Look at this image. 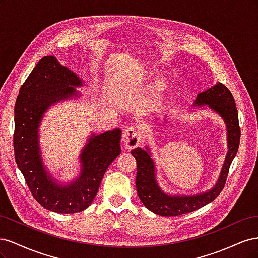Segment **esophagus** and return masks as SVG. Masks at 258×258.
Instances as JSON below:
<instances>
[{
  "instance_id": "esophagus-1",
  "label": "esophagus",
  "mask_w": 258,
  "mask_h": 258,
  "mask_svg": "<svg viewBox=\"0 0 258 258\" xmlns=\"http://www.w3.org/2000/svg\"><path fill=\"white\" fill-rule=\"evenodd\" d=\"M140 134L134 127H129L122 131V142L128 148H134L140 144Z\"/></svg>"
}]
</instances>
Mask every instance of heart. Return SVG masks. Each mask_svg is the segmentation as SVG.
I'll list each match as a JSON object with an SVG mask.
<instances>
[{
  "mask_svg": "<svg viewBox=\"0 0 258 258\" xmlns=\"http://www.w3.org/2000/svg\"><path fill=\"white\" fill-rule=\"evenodd\" d=\"M122 86L123 87H129V83L127 82H122ZM166 89V83L165 81L159 80L156 82L153 86V90H152V97L155 101H159L162 96H163V92H165Z\"/></svg>",
  "mask_w": 258,
  "mask_h": 258,
  "instance_id": "obj_1",
  "label": "heart"
}]
</instances>
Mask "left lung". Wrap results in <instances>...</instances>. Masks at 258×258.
Masks as SVG:
<instances>
[{
  "label": "left lung",
  "mask_w": 258,
  "mask_h": 258,
  "mask_svg": "<svg viewBox=\"0 0 258 258\" xmlns=\"http://www.w3.org/2000/svg\"><path fill=\"white\" fill-rule=\"evenodd\" d=\"M194 105H208L222 117L227 129L228 152L221 175L212 189L190 196H177L163 192L156 181L155 165L147 147L145 150L137 147L131 151L137 160L136 186L138 196L148 210L161 216H177L189 213L213 201L223 190L230 165L238 152L241 130L235 99L229 89L222 83H217L213 87L200 92Z\"/></svg>",
  "instance_id": "left-lung-1"
}]
</instances>
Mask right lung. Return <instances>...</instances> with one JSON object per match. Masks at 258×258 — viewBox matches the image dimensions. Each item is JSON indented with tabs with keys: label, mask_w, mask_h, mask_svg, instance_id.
Wrapping results in <instances>:
<instances>
[{
	"label": "right lung",
	"mask_w": 258,
	"mask_h": 258,
	"mask_svg": "<svg viewBox=\"0 0 258 258\" xmlns=\"http://www.w3.org/2000/svg\"><path fill=\"white\" fill-rule=\"evenodd\" d=\"M83 85L71 70L52 56L42 58L22 84L15 104L14 152L16 163L34 199L57 213H76L95 199L108 166L121 152V130L92 135L81 154L82 172L76 181L60 184L46 171L38 145V128L44 112L75 95Z\"/></svg>",
	"instance_id": "add662e5"
}]
</instances>
